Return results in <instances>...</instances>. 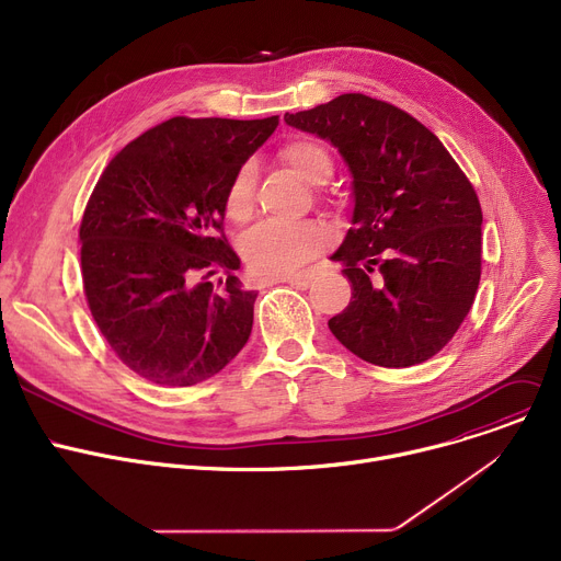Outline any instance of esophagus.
<instances>
[{
    "label": "esophagus",
    "instance_id": "34e87169",
    "mask_svg": "<svg viewBox=\"0 0 561 561\" xmlns=\"http://www.w3.org/2000/svg\"><path fill=\"white\" fill-rule=\"evenodd\" d=\"M286 284H290V286H295V288H309V284H311V275L309 273H300V275H293V277H286L284 279Z\"/></svg>",
    "mask_w": 561,
    "mask_h": 561
}]
</instances>
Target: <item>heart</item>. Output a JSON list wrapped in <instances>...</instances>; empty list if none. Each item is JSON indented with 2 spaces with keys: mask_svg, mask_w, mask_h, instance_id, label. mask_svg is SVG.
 Here are the masks:
<instances>
[{
  "mask_svg": "<svg viewBox=\"0 0 561 561\" xmlns=\"http://www.w3.org/2000/svg\"><path fill=\"white\" fill-rule=\"evenodd\" d=\"M282 160L309 184H324L333 171L327 148L313 139H295L282 148ZM254 207V164L237 169L226 194V211L232 220H245ZM324 230L316 222L264 220L241 241L245 266L259 277H286L305 266L324 245Z\"/></svg>",
  "mask_w": 561,
  "mask_h": 561,
  "instance_id": "obj_1",
  "label": "heart"
}]
</instances>
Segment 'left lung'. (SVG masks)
Segmentation results:
<instances>
[{
  "mask_svg": "<svg viewBox=\"0 0 561 561\" xmlns=\"http://www.w3.org/2000/svg\"><path fill=\"white\" fill-rule=\"evenodd\" d=\"M284 122L339 148L352 173V228L329 256L345 266L352 300L331 333L381 367L428 360L460 329L480 282L471 182L424 124L386 101L341 94Z\"/></svg>",
  "mask_w": 561,
  "mask_h": 561,
  "instance_id": "obj_1",
  "label": "left lung"
}]
</instances>
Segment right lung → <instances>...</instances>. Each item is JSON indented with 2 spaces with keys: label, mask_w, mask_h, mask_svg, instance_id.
<instances>
[{
  "label": "right lung",
  "mask_w": 561,
  "mask_h": 561,
  "mask_svg": "<svg viewBox=\"0 0 561 561\" xmlns=\"http://www.w3.org/2000/svg\"><path fill=\"white\" fill-rule=\"evenodd\" d=\"M277 124L173 117L99 178L79 232L85 297L112 352L141 379L196 386L248 343L256 293L234 275L226 194Z\"/></svg>",
  "instance_id": "add662e5"
}]
</instances>
